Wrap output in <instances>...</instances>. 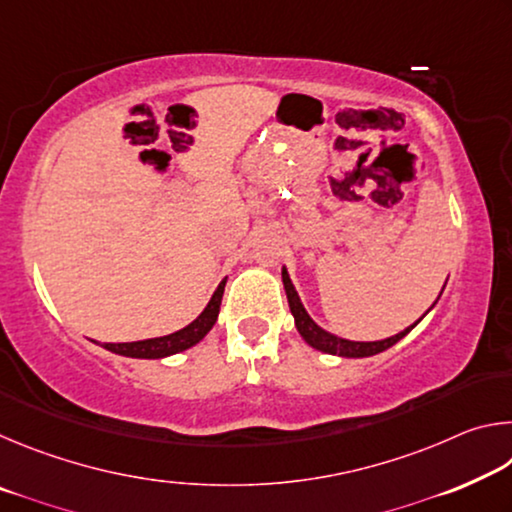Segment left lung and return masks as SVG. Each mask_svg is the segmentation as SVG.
<instances>
[{"label": "left lung", "instance_id": "8db88e82", "mask_svg": "<svg viewBox=\"0 0 512 512\" xmlns=\"http://www.w3.org/2000/svg\"><path fill=\"white\" fill-rule=\"evenodd\" d=\"M282 284H284V291H287L291 316H293V320H296V329L300 332L302 341L311 345L314 350H320L325 354H336V357H343V359H363V357H372V354H379V352H384L388 348H393V345L400 339H404V336L409 334L411 329L418 325L420 320L433 309V305L438 302V298H436V302H433V305L427 309V314H424L420 320H415L411 327L402 329L400 334L388 336V339H381V341H350V339H343V336H336L332 332H327V329L320 327L316 320L309 316V311L305 309V305H302L296 287H293L287 266H282ZM440 293H443V291H440Z\"/></svg>", "mask_w": 512, "mask_h": 512}]
</instances>
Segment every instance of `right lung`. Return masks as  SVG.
Here are the masks:
<instances>
[{
    "label": "right lung",
    "mask_w": 512,
    "mask_h": 512,
    "mask_svg": "<svg viewBox=\"0 0 512 512\" xmlns=\"http://www.w3.org/2000/svg\"><path fill=\"white\" fill-rule=\"evenodd\" d=\"M225 282H228V277H223L219 282V287H216L210 302H207L201 314H198L187 327L178 329V332L167 334V336H155V339H146V341H133V343H103L101 348L121 354V357H131V359H164V357H171V354L194 348L196 343H201L205 336L210 334L216 318H219Z\"/></svg>",
    "instance_id": "obj_1"
}]
</instances>
